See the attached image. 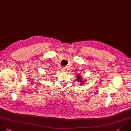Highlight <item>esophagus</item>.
Here are the masks:
<instances>
[{
  "mask_svg": "<svg viewBox=\"0 0 131 131\" xmlns=\"http://www.w3.org/2000/svg\"><path fill=\"white\" fill-rule=\"evenodd\" d=\"M62 70V71H63V72H66L67 71V68H66V67L63 68Z\"/></svg>",
  "mask_w": 131,
  "mask_h": 131,
  "instance_id": "1",
  "label": "esophagus"
}]
</instances>
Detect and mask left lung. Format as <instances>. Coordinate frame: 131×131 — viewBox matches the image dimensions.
<instances>
[{
	"mask_svg": "<svg viewBox=\"0 0 131 131\" xmlns=\"http://www.w3.org/2000/svg\"><path fill=\"white\" fill-rule=\"evenodd\" d=\"M76 81L77 82H79L80 84H85V82H86V81L85 80H82V78H81V77L79 75V74H77V76H76Z\"/></svg>",
	"mask_w": 131,
	"mask_h": 131,
	"instance_id": "8db88e82",
	"label": "left lung"
}]
</instances>
